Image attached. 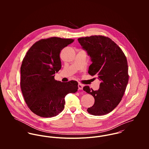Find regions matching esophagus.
Masks as SVG:
<instances>
[{
    "instance_id": "34e87169",
    "label": "esophagus",
    "mask_w": 149,
    "mask_h": 149,
    "mask_svg": "<svg viewBox=\"0 0 149 149\" xmlns=\"http://www.w3.org/2000/svg\"><path fill=\"white\" fill-rule=\"evenodd\" d=\"M83 87H84V85L81 84H78V88H79V89H83Z\"/></svg>"
}]
</instances>
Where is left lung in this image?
<instances>
[{"label":"left lung","mask_w":149,"mask_h":149,"mask_svg":"<svg viewBox=\"0 0 149 149\" xmlns=\"http://www.w3.org/2000/svg\"><path fill=\"white\" fill-rule=\"evenodd\" d=\"M78 41L92 63L88 73L97 76L101 81L97 91L88 86L83 88L95 99L94 104L87 111L95 116L106 115L119 104L126 91L128 81L126 57L118 45L104 36L82 37Z\"/></svg>","instance_id":"obj_1"}]
</instances>
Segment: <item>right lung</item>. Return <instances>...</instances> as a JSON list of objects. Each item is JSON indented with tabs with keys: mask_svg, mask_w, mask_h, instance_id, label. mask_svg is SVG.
Masks as SVG:
<instances>
[{
	"mask_svg": "<svg viewBox=\"0 0 149 149\" xmlns=\"http://www.w3.org/2000/svg\"><path fill=\"white\" fill-rule=\"evenodd\" d=\"M74 41L72 39L51 37L35 43L28 50L21 67V87L30 109L43 118L61 112L65 97L78 89V83L55 80L54 74L61 68L60 52Z\"/></svg>",
	"mask_w": 149,
	"mask_h": 149,
	"instance_id": "right-lung-1",
	"label": "right lung"
}]
</instances>
